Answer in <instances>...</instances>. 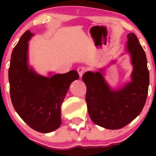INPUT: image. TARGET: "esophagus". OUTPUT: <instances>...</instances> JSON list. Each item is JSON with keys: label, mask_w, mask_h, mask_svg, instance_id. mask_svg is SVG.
Segmentation results:
<instances>
[{"label": "esophagus", "mask_w": 156, "mask_h": 156, "mask_svg": "<svg viewBox=\"0 0 156 156\" xmlns=\"http://www.w3.org/2000/svg\"><path fill=\"white\" fill-rule=\"evenodd\" d=\"M86 70H87V68L84 67H80L78 68L77 72H78L79 75H80V77H82V75H83V74H84V72H86Z\"/></svg>", "instance_id": "34e87169"}]
</instances>
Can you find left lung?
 Instances as JSON below:
<instances>
[{"label":"left lung","mask_w":156,"mask_h":156,"mask_svg":"<svg viewBox=\"0 0 156 156\" xmlns=\"http://www.w3.org/2000/svg\"><path fill=\"white\" fill-rule=\"evenodd\" d=\"M126 52L131 57V82L118 89H112L104 78V69L87 72L82 80L87 86L86 102L91 121L107 129L124 127L135 119L146 104L149 72L144 49L133 33L127 35ZM114 62V61H113Z\"/></svg>","instance_id":"obj_1"}]
</instances>
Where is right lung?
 <instances>
[{
    "label": "right lung",
    "instance_id": "1",
    "mask_svg": "<svg viewBox=\"0 0 156 156\" xmlns=\"http://www.w3.org/2000/svg\"><path fill=\"white\" fill-rule=\"evenodd\" d=\"M33 35L27 30L12 50L8 70L10 94L20 118L31 129L46 133L62 124V104L79 74L76 70L55 75L50 72L48 76L38 74L28 64V42Z\"/></svg>",
    "mask_w": 156,
    "mask_h": 156
}]
</instances>
